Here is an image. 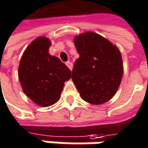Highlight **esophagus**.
<instances>
[{"mask_svg": "<svg viewBox=\"0 0 148 148\" xmlns=\"http://www.w3.org/2000/svg\"><path fill=\"white\" fill-rule=\"evenodd\" d=\"M66 65L67 66V67H68L70 70H72V68H73V64H72L71 61H66Z\"/></svg>", "mask_w": 148, "mask_h": 148, "instance_id": "obj_1", "label": "esophagus"}]
</instances>
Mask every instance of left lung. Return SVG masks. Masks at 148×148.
I'll use <instances>...</instances> for the list:
<instances>
[{
  "label": "left lung",
  "mask_w": 148,
  "mask_h": 148,
  "mask_svg": "<svg viewBox=\"0 0 148 148\" xmlns=\"http://www.w3.org/2000/svg\"><path fill=\"white\" fill-rule=\"evenodd\" d=\"M75 47L80 57L72 71V80L81 97L87 102L101 105L117 92L123 75L119 48L94 32L77 35Z\"/></svg>",
  "instance_id": "left-lung-1"
}]
</instances>
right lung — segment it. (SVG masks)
<instances>
[{"mask_svg":"<svg viewBox=\"0 0 148 148\" xmlns=\"http://www.w3.org/2000/svg\"><path fill=\"white\" fill-rule=\"evenodd\" d=\"M50 46L51 40L48 38H36L24 51L18 68L24 93L41 107H48L58 101L64 82L72 75L59 58L50 55Z\"/></svg>","mask_w":148,"mask_h":148,"instance_id":"right-lung-1","label":"right lung"}]
</instances>
